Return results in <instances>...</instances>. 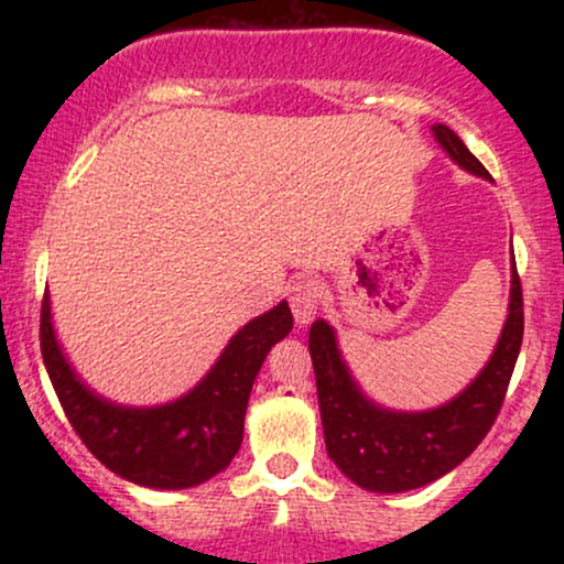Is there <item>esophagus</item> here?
Here are the masks:
<instances>
[{"label": "esophagus", "mask_w": 564, "mask_h": 564, "mask_svg": "<svg viewBox=\"0 0 564 564\" xmlns=\"http://www.w3.org/2000/svg\"><path fill=\"white\" fill-rule=\"evenodd\" d=\"M321 283L313 281V278H302V281H296L289 289V304L296 326H307V323L315 321L321 307Z\"/></svg>", "instance_id": "1"}]
</instances>
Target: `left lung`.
<instances>
[{
  "label": "left lung",
  "mask_w": 564,
  "mask_h": 564,
  "mask_svg": "<svg viewBox=\"0 0 564 564\" xmlns=\"http://www.w3.org/2000/svg\"><path fill=\"white\" fill-rule=\"evenodd\" d=\"M432 138L458 170L490 180L453 129L432 124ZM522 289L511 257L509 307L488 364L451 400L424 411L381 405L349 371L339 336L328 321L310 328V358L328 458L358 488L371 494H405L456 469L494 426L522 347Z\"/></svg>",
  "instance_id": "obj_1"
}]
</instances>
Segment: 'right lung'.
<instances>
[{"label": "right lung", "instance_id": "1", "mask_svg": "<svg viewBox=\"0 0 564 564\" xmlns=\"http://www.w3.org/2000/svg\"><path fill=\"white\" fill-rule=\"evenodd\" d=\"M291 326L289 302H278L238 328L215 366L185 394L159 405H124L95 392L76 373L55 334L53 302L44 294L42 358L70 426L97 462L142 488L185 490L219 475L241 448L251 387Z\"/></svg>", "mask_w": 564, "mask_h": 564}]
</instances>
